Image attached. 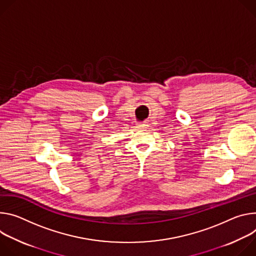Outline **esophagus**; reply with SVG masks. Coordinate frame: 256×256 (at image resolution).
Wrapping results in <instances>:
<instances>
[{
	"label": "esophagus",
	"mask_w": 256,
	"mask_h": 256,
	"mask_svg": "<svg viewBox=\"0 0 256 256\" xmlns=\"http://www.w3.org/2000/svg\"><path fill=\"white\" fill-rule=\"evenodd\" d=\"M148 122H142V123H138V124L136 125V127H137V128H139V129H144V128H148Z\"/></svg>",
	"instance_id": "1"
}]
</instances>
